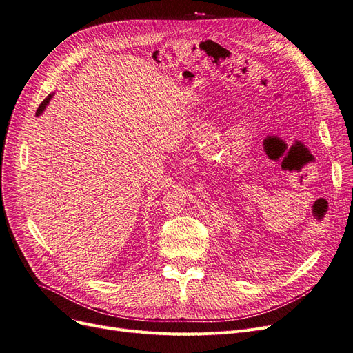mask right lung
Returning a JSON list of instances; mask_svg holds the SVG:
<instances>
[{
  "mask_svg": "<svg viewBox=\"0 0 353 353\" xmlns=\"http://www.w3.org/2000/svg\"><path fill=\"white\" fill-rule=\"evenodd\" d=\"M50 98H52V94L50 95H48V98H45L43 101H41V104L39 105V108H37V111H36V116H40L41 112H43V110L46 108V105L49 104V101H50Z\"/></svg>",
  "mask_w": 353,
  "mask_h": 353,
  "instance_id": "right-lung-1",
  "label": "right lung"
}]
</instances>
